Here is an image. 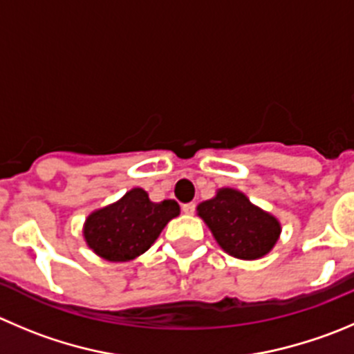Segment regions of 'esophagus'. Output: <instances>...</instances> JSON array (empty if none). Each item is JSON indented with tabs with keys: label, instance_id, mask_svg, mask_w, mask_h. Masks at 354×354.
<instances>
[{
	"label": "esophagus",
	"instance_id": "esophagus-1",
	"mask_svg": "<svg viewBox=\"0 0 354 354\" xmlns=\"http://www.w3.org/2000/svg\"><path fill=\"white\" fill-rule=\"evenodd\" d=\"M194 208H196V205L194 203H186V205H183V212L186 215H193L194 214Z\"/></svg>",
	"mask_w": 354,
	"mask_h": 354
}]
</instances>
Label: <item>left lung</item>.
<instances>
[{
	"instance_id": "left-lung-1",
	"label": "left lung",
	"mask_w": 354,
	"mask_h": 354,
	"mask_svg": "<svg viewBox=\"0 0 354 354\" xmlns=\"http://www.w3.org/2000/svg\"><path fill=\"white\" fill-rule=\"evenodd\" d=\"M196 214L218 247L241 261L262 259L280 240V221L233 187L217 189L214 198L198 205Z\"/></svg>"
}]
</instances>
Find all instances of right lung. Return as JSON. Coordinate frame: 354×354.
<instances>
[{"label": "right lung", "mask_w": 354, "mask_h": 354, "mask_svg": "<svg viewBox=\"0 0 354 354\" xmlns=\"http://www.w3.org/2000/svg\"><path fill=\"white\" fill-rule=\"evenodd\" d=\"M179 214L177 201L154 203L142 187H133L114 203L93 210L83 224V238L104 261L129 262L149 250L165 225Z\"/></svg>", "instance_id": "add662e5"}]
</instances>
